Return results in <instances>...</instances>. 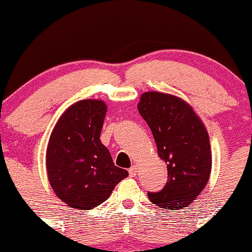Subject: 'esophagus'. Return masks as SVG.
<instances>
[{"instance_id":"obj_1","label":"esophagus","mask_w":252,"mask_h":252,"mask_svg":"<svg viewBox=\"0 0 252 252\" xmlns=\"http://www.w3.org/2000/svg\"><path fill=\"white\" fill-rule=\"evenodd\" d=\"M136 174H137V166H131V168L129 169V175L135 176Z\"/></svg>"}]
</instances>
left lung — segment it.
<instances>
[{"label":"left lung","instance_id":"8db88e82","mask_svg":"<svg viewBox=\"0 0 252 252\" xmlns=\"http://www.w3.org/2000/svg\"><path fill=\"white\" fill-rule=\"evenodd\" d=\"M137 109L152 130L158 154L168 172L163 189L148 192V198L167 211L187 207L210 179L212 156L204 124L189 104L172 94L146 92Z\"/></svg>","mask_w":252,"mask_h":252}]
</instances>
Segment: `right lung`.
<instances>
[{
  "instance_id": "add662e5",
  "label": "right lung",
  "mask_w": 252,
  "mask_h": 252,
  "mask_svg": "<svg viewBox=\"0 0 252 252\" xmlns=\"http://www.w3.org/2000/svg\"><path fill=\"white\" fill-rule=\"evenodd\" d=\"M106 105L102 100L74 103L59 118L46 153L48 180L59 199L77 210L104 202L120 181L128 176L115 166L100 142Z\"/></svg>"
}]
</instances>
